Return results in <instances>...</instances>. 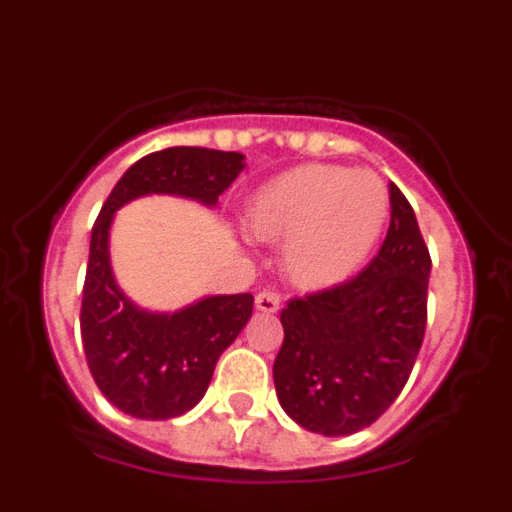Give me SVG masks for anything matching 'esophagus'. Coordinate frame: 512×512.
I'll use <instances>...</instances> for the list:
<instances>
[{"label":"esophagus","instance_id":"1","mask_svg":"<svg viewBox=\"0 0 512 512\" xmlns=\"http://www.w3.org/2000/svg\"><path fill=\"white\" fill-rule=\"evenodd\" d=\"M279 305H282V300H279L277 292H271V289H264V292L256 295V310L264 312V315H274V312L279 310Z\"/></svg>","mask_w":512,"mask_h":512}]
</instances>
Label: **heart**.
<instances>
[{"instance_id":"heart-1","label":"heart","mask_w":512,"mask_h":512,"mask_svg":"<svg viewBox=\"0 0 512 512\" xmlns=\"http://www.w3.org/2000/svg\"><path fill=\"white\" fill-rule=\"evenodd\" d=\"M390 217L387 184L372 171L305 164L251 194L246 225L261 243H284L287 277L328 289L359 271Z\"/></svg>"}]
</instances>
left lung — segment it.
Masks as SVG:
<instances>
[{"label": "left lung", "mask_w": 512, "mask_h": 512, "mask_svg": "<svg viewBox=\"0 0 512 512\" xmlns=\"http://www.w3.org/2000/svg\"><path fill=\"white\" fill-rule=\"evenodd\" d=\"M390 230L359 277L282 310L274 384L284 413L323 436H351L390 408L425 336L431 256L405 194L390 187Z\"/></svg>", "instance_id": "8db88e82"}]
</instances>
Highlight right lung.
<instances>
[{"label":"right lung","instance_id":"add662e5","mask_svg":"<svg viewBox=\"0 0 512 512\" xmlns=\"http://www.w3.org/2000/svg\"><path fill=\"white\" fill-rule=\"evenodd\" d=\"M243 169V153L164 148L135 161L99 212L81 300V341L94 382L122 413L140 420L189 413L205 397L220 354L246 328L253 295H205L174 312L138 305L112 271L110 233L117 210L151 194L212 210Z\"/></svg>","mask_w":512,"mask_h":512}]
</instances>
